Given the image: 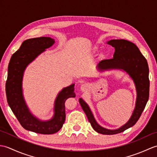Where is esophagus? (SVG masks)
I'll list each match as a JSON object with an SVG mask.
<instances>
[{
	"label": "esophagus",
	"instance_id": "obj_1",
	"mask_svg": "<svg viewBox=\"0 0 157 157\" xmlns=\"http://www.w3.org/2000/svg\"><path fill=\"white\" fill-rule=\"evenodd\" d=\"M86 86L85 84H83L81 86V90H83V91H84L85 90H86Z\"/></svg>",
	"mask_w": 157,
	"mask_h": 157
}]
</instances>
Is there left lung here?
<instances>
[{
    "label": "left lung",
    "instance_id": "1",
    "mask_svg": "<svg viewBox=\"0 0 157 157\" xmlns=\"http://www.w3.org/2000/svg\"><path fill=\"white\" fill-rule=\"evenodd\" d=\"M108 44L115 49L113 58L102 60L98 63V67L101 71L122 69L128 73L134 79L137 90V100L132 116L129 121L121 128L115 130L107 129L102 128L96 123L88 105L84 101L79 98V102L96 132L102 134L113 135L123 132L131 128L140 117L149 98V69L147 61L134 43L125 40H112L108 42Z\"/></svg>",
    "mask_w": 157,
    "mask_h": 157
}]
</instances>
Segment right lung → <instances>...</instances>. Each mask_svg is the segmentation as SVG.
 I'll return each mask as SVG.
<instances>
[{
    "label": "right lung",
    "instance_id": "obj_1",
    "mask_svg": "<svg viewBox=\"0 0 157 157\" xmlns=\"http://www.w3.org/2000/svg\"><path fill=\"white\" fill-rule=\"evenodd\" d=\"M54 42L55 40L49 37L23 42L10 60L5 86L7 102L20 124L25 129L42 134H52L61 129L65 120V102L67 98L75 96L74 84L63 88L56 98L54 117L48 121H39L34 117L29 112L23 100L21 89L23 71L29 63Z\"/></svg>",
    "mask_w": 157,
    "mask_h": 157
}]
</instances>
